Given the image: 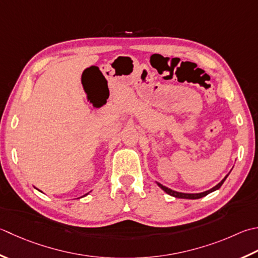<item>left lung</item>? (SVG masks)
Masks as SVG:
<instances>
[{
	"instance_id": "8db88e82",
	"label": "left lung",
	"mask_w": 258,
	"mask_h": 258,
	"mask_svg": "<svg viewBox=\"0 0 258 258\" xmlns=\"http://www.w3.org/2000/svg\"><path fill=\"white\" fill-rule=\"evenodd\" d=\"M229 173H230V172H229ZM229 173L227 174V175L225 176V178H224L223 180H221L218 184H216L215 186H213V188L209 189V190L204 191V192H199V194H184V192H179V191H174V190L170 189V188H168V186H165V185L161 184V183H159V182H156V184H158V185L160 186V188L164 191V192H166L168 195L174 197V198H180V199H200V198H203V197H206L207 195H209V194H211V192H214V191L218 190V189L220 188V186L223 185V183L225 182V180L227 179V176L229 175Z\"/></svg>"
}]
</instances>
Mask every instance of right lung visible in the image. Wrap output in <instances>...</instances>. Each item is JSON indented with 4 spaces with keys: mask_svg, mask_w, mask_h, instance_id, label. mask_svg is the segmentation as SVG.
I'll use <instances>...</instances> for the list:
<instances>
[{
    "mask_svg": "<svg viewBox=\"0 0 258 258\" xmlns=\"http://www.w3.org/2000/svg\"><path fill=\"white\" fill-rule=\"evenodd\" d=\"M88 194H89V192H88ZM88 194H86V195H85V196H87V195H88Z\"/></svg>",
    "mask_w": 258,
    "mask_h": 258,
    "instance_id": "obj_1",
    "label": "right lung"
}]
</instances>
